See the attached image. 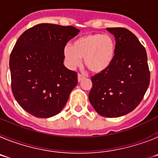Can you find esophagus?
I'll return each instance as SVG.
<instances>
[{"mask_svg": "<svg viewBox=\"0 0 158 158\" xmlns=\"http://www.w3.org/2000/svg\"><path fill=\"white\" fill-rule=\"evenodd\" d=\"M84 78H85V77H84L83 75L80 74V73H78V74H77V80H78V81H81L82 79H84Z\"/></svg>", "mask_w": 158, "mask_h": 158, "instance_id": "obj_1", "label": "esophagus"}]
</instances>
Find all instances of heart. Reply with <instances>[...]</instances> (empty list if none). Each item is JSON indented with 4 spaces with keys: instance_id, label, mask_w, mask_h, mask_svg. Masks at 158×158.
Returning <instances> with one entry per match:
<instances>
[{
    "instance_id": "b5f03b06",
    "label": "heart",
    "mask_w": 158,
    "mask_h": 158,
    "mask_svg": "<svg viewBox=\"0 0 158 158\" xmlns=\"http://www.w3.org/2000/svg\"><path fill=\"white\" fill-rule=\"evenodd\" d=\"M115 50V42L110 35L87 34L77 38L72 45H65L62 54L69 69H76L84 58V63L88 69L99 73L106 70L112 63Z\"/></svg>"
}]
</instances>
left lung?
I'll return each instance as SVG.
<instances>
[{
	"label": "left lung",
	"instance_id": "obj_1",
	"mask_svg": "<svg viewBox=\"0 0 158 158\" xmlns=\"http://www.w3.org/2000/svg\"><path fill=\"white\" fill-rule=\"evenodd\" d=\"M115 39V55L106 70L92 77L90 104L100 115L116 118L133 111L149 85L150 70L146 49L131 31L107 27Z\"/></svg>",
	"mask_w": 158,
	"mask_h": 158
}]
</instances>
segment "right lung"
<instances>
[{
	"instance_id": "obj_1",
	"label": "right lung",
	"mask_w": 158,
	"mask_h": 158,
	"mask_svg": "<svg viewBox=\"0 0 158 158\" xmlns=\"http://www.w3.org/2000/svg\"><path fill=\"white\" fill-rule=\"evenodd\" d=\"M78 32L72 26L40 23L16 41L9 59L12 90L31 115L50 118L65 107L77 74L64 65L62 51Z\"/></svg>"
}]
</instances>
